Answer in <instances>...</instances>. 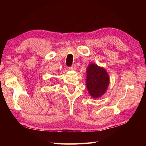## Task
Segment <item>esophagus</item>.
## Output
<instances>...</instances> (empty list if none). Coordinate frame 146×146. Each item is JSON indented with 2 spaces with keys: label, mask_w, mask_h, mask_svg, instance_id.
Instances as JSON below:
<instances>
[{
  "label": "esophagus",
  "mask_w": 146,
  "mask_h": 146,
  "mask_svg": "<svg viewBox=\"0 0 146 146\" xmlns=\"http://www.w3.org/2000/svg\"><path fill=\"white\" fill-rule=\"evenodd\" d=\"M70 70H73V71L75 70H76V65H75V64H73V65L71 66V67H70Z\"/></svg>",
  "instance_id": "obj_1"
}]
</instances>
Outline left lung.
I'll list each match as a JSON object with an SVG mask.
<instances>
[{"mask_svg":"<svg viewBox=\"0 0 146 146\" xmlns=\"http://www.w3.org/2000/svg\"><path fill=\"white\" fill-rule=\"evenodd\" d=\"M110 78L104 69L95 64H91L87 69L86 85L91 97L97 98L103 95L106 91Z\"/></svg>","mask_w":146,"mask_h":146,"instance_id":"1","label":"left lung"}]
</instances>
